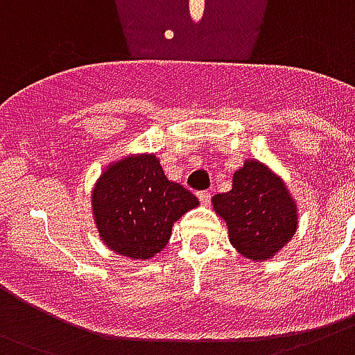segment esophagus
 Here are the masks:
<instances>
[{"instance_id": "34e87169", "label": "esophagus", "mask_w": 355, "mask_h": 355, "mask_svg": "<svg viewBox=\"0 0 355 355\" xmlns=\"http://www.w3.org/2000/svg\"><path fill=\"white\" fill-rule=\"evenodd\" d=\"M198 200H200L203 205H207L209 200H211V194H209L207 191H200V192H198Z\"/></svg>"}]
</instances>
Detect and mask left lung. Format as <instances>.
Here are the masks:
<instances>
[{"mask_svg":"<svg viewBox=\"0 0 355 355\" xmlns=\"http://www.w3.org/2000/svg\"><path fill=\"white\" fill-rule=\"evenodd\" d=\"M213 207L226 220L233 248L254 261L274 257L298 227L296 202L287 185L255 159L233 174L232 191L213 196Z\"/></svg>","mask_w":355,"mask_h":355,"instance_id":"left-lung-1","label":"left lung"}]
</instances>
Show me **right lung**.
Here are the masks:
<instances>
[{
	"label": "right lung",
	"instance_id": "1",
	"mask_svg": "<svg viewBox=\"0 0 355 355\" xmlns=\"http://www.w3.org/2000/svg\"><path fill=\"white\" fill-rule=\"evenodd\" d=\"M198 198L170 181L153 153L111 163L92 191V213L101 241L129 259H150L166 246L172 226Z\"/></svg>",
	"mask_w": 355,
	"mask_h": 355
}]
</instances>
